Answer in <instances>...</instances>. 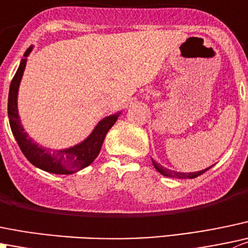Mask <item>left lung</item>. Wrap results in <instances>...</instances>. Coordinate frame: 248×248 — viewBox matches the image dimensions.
I'll use <instances>...</instances> for the list:
<instances>
[{"mask_svg": "<svg viewBox=\"0 0 248 248\" xmlns=\"http://www.w3.org/2000/svg\"><path fill=\"white\" fill-rule=\"evenodd\" d=\"M151 161H153L154 167H155L156 170H157V172H160L161 174L165 175V177L178 178V179H191V178H196V177H199V175H201V174H202V173H205L206 170H208L211 167H212V166H211V167L205 168V170H198V172L184 173V172H177V170H168V168L163 167V166H161L160 163H157V162H156V161H154L153 158H151Z\"/></svg>", "mask_w": 248, "mask_h": 248, "instance_id": "left-lung-1", "label": "left lung"}]
</instances>
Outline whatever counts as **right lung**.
Wrapping results in <instances>:
<instances>
[{
  "instance_id": "obj_1",
  "label": "right lung",
  "mask_w": 248,
  "mask_h": 248,
  "mask_svg": "<svg viewBox=\"0 0 248 248\" xmlns=\"http://www.w3.org/2000/svg\"><path fill=\"white\" fill-rule=\"evenodd\" d=\"M33 46H30L24 53V58L20 60V65L9 86L8 117L12 133L25 157L33 166L46 172L54 173V174H73L90 166L95 160L98 154L100 153L105 136L109 129L114 126L121 112L104 117L102 121L98 122L92 133L85 140L70 148L55 150V149L45 148L33 141L24 129L18 112L19 86H20L21 78L25 70L26 60Z\"/></svg>"
}]
</instances>
